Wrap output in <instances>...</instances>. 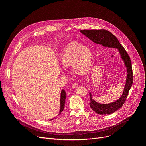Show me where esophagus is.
<instances>
[{
  "mask_svg": "<svg viewBox=\"0 0 146 146\" xmlns=\"http://www.w3.org/2000/svg\"><path fill=\"white\" fill-rule=\"evenodd\" d=\"M72 86H73L74 88H76L78 87V84L76 83H73Z\"/></svg>",
  "mask_w": 146,
  "mask_h": 146,
  "instance_id": "esophagus-1",
  "label": "esophagus"
}]
</instances>
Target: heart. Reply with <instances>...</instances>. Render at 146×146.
Wrapping results in <instances>:
<instances>
[{
	"label": "heart",
	"mask_w": 146,
	"mask_h": 146,
	"mask_svg": "<svg viewBox=\"0 0 146 146\" xmlns=\"http://www.w3.org/2000/svg\"><path fill=\"white\" fill-rule=\"evenodd\" d=\"M92 53L89 48L77 42L68 44L61 53L60 63L63 68L72 66L74 73L84 75L90 69Z\"/></svg>",
	"instance_id": "b5f03b06"
}]
</instances>
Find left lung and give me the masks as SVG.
<instances>
[{
	"instance_id": "8db88e82",
	"label": "left lung",
	"mask_w": 146,
	"mask_h": 146,
	"mask_svg": "<svg viewBox=\"0 0 146 146\" xmlns=\"http://www.w3.org/2000/svg\"><path fill=\"white\" fill-rule=\"evenodd\" d=\"M80 32L96 44L104 47L117 48L119 54L127 68V74L124 90L121 98L109 104H100L92 99L91 93L90 92V106L94 111L99 114H112L122 107L133 84V72H132L130 58L124 48L119 42L117 38L109 31L104 29L83 30H80Z\"/></svg>"
}]
</instances>
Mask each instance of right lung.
<instances>
[{
    "label": "right lung",
    "mask_w": 146,
    "mask_h": 146,
    "mask_svg": "<svg viewBox=\"0 0 146 146\" xmlns=\"http://www.w3.org/2000/svg\"><path fill=\"white\" fill-rule=\"evenodd\" d=\"M66 91L64 90H62L61 92V96H60V113L57 116H60L61 114V113L63 111L64 108V104H65V99H66ZM55 118H53L50 119V121L53 120Z\"/></svg>",
    "instance_id": "right-lung-1"
}]
</instances>
